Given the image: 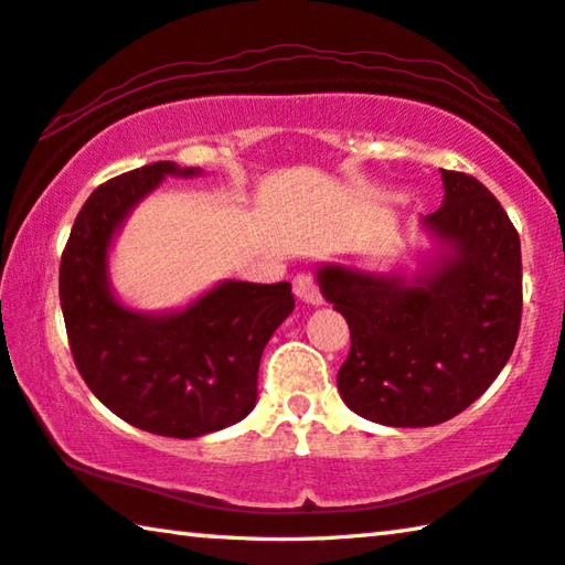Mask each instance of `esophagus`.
<instances>
[{"label":"esophagus","mask_w":565,"mask_h":565,"mask_svg":"<svg viewBox=\"0 0 565 565\" xmlns=\"http://www.w3.org/2000/svg\"><path fill=\"white\" fill-rule=\"evenodd\" d=\"M294 294H297V299L307 301V305H322V294H319V286L311 279V274L294 276Z\"/></svg>","instance_id":"1"}]
</instances>
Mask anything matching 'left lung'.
<instances>
[{
    "instance_id": "1",
    "label": "left lung",
    "mask_w": 565,
    "mask_h": 565,
    "mask_svg": "<svg viewBox=\"0 0 565 565\" xmlns=\"http://www.w3.org/2000/svg\"><path fill=\"white\" fill-rule=\"evenodd\" d=\"M444 205L420 217L436 256L411 276L319 266L324 299L348 319L350 355L337 391L383 426H436L490 388L523 317L520 235L498 198L441 170Z\"/></svg>"
}]
</instances>
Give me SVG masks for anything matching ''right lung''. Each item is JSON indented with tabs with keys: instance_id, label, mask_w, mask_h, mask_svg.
<instances>
[{
	"instance_id": "right-lung-1",
	"label": "right lung",
	"mask_w": 565,
	"mask_h": 565,
	"mask_svg": "<svg viewBox=\"0 0 565 565\" xmlns=\"http://www.w3.org/2000/svg\"><path fill=\"white\" fill-rule=\"evenodd\" d=\"M167 174L200 170L154 162L94 190L61 258V307L75 367L108 411L141 431L195 439L254 411L260 355L294 294L289 281H223L164 315L124 307L108 284V248Z\"/></svg>"
}]
</instances>
